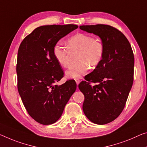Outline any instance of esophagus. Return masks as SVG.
Wrapping results in <instances>:
<instances>
[{"mask_svg":"<svg viewBox=\"0 0 147 147\" xmlns=\"http://www.w3.org/2000/svg\"><path fill=\"white\" fill-rule=\"evenodd\" d=\"M80 80H76V83H77V85H79V84H80Z\"/></svg>","mask_w":147,"mask_h":147,"instance_id":"1","label":"esophagus"}]
</instances>
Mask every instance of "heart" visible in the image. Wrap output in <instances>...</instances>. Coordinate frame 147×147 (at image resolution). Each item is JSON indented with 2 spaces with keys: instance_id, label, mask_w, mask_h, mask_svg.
<instances>
[{
  "instance_id": "1",
  "label": "heart",
  "mask_w": 147,
  "mask_h": 147,
  "mask_svg": "<svg viewBox=\"0 0 147 147\" xmlns=\"http://www.w3.org/2000/svg\"><path fill=\"white\" fill-rule=\"evenodd\" d=\"M67 47L58 42L53 47V56L58 64L66 67L69 65L70 54L78 53L76 64L69 66L66 71L67 78L78 79L94 69L102 62L105 55V46L102 41L85 33H77L69 38Z\"/></svg>"
}]
</instances>
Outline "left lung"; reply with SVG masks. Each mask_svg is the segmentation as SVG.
<instances>
[{
	"instance_id": "left-lung-1",
	"label": "left lung",
	"mask_w": 147,
	"mask_h": 147,
	"mask_svg": "<svg viewBox=\"0 0 147 147\" xmlns=\"http://www.w3.org/2000/svg\"><path fill=\"white\" fill-rule=\"evenodd\" d=\"M80 28L98 35L105 46L102 62L79 84L85 96V115L92 123L104 125L118 118L125 107L134 82V53L125 36L114 27L97 24ZM91 82L97 84L92 86Z\"/></svg>"
}]
</instances>
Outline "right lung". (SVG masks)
Listing matches in <instances>:
<instances>
[{
	"mask_svg": "<svg viewBox=\"0 0 147 147\" xmlns=\"http://www.w3.org/2000/svg\"><path fill=\"white\" fill-rule=\"evenodd\" d=\"M78 28L73 24L37 28L22 40L18 53V89L28 114L42 125L55 123L76 91L74 80L56 85L64 77L53 56L58 40Z\"/></svg>",
	"mask_w": 147,
	"mask_h": 147,
	"instance_id": "1",
	"label": "right lung"
}]
</instances>
